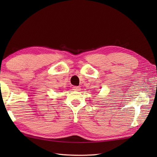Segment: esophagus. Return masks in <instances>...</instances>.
<instances>
[{
	"label": "esophagus",
	"mask_w": 157,
	"mask_h": 157,
	"mask_svg": "<svg viewBox=\"0 0 157 157\" xmlns=\"http://www.w3.org/2000/svg\"><path fill=\"white\" fill-rule=\"evenodd\" d=\"M73 90L75 91H80L81 90V88L79 87V86H73Z\"/></svg>",
	"instance_id": "esophagus-1"
}]
</instances>
